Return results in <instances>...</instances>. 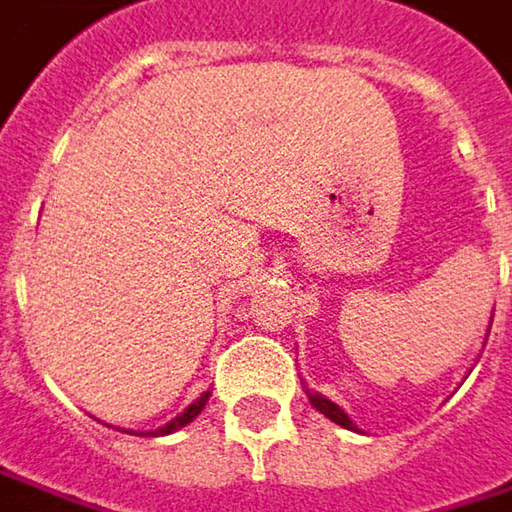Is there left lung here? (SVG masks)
Segmentation results:
<instances>
[{"label": "left lung", "mask_w": 512, "mask_h": 512, "mask_svg": "<svg viewBox=\"0 0 512 512\" xmlns=\"http://www.w3.org/2000/svg\"><path fill=\"white\" fill-rule=\"evenodd\" d=\"M307 398H310V404L319 410V413H325L331 422H337V425H343V428H349V431H354V422H351L349 416H346V410H340L334 401H328L325 395L319 393H307Z\"/></svg>", "instance_id": "8db88e82"}]
</instances>
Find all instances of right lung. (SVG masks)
I'll return each instance as SVG.
<instances>
[{"instance_id": "obj_1", "label": "right lung", "mask_w": 512, "mask_h": 512, "mask_svg": "<svg viewBox=\"0 0 512 512\" xmlns=\"http://www.w3.org/2000/svg\"><path fill=\"white\" fill-rule=\"evenodd\" d=\"M208 398H210V390H208V393L199 395V398H196V401H193V404H190V407H187L184 413H181V416H175L172 422H166V425H163V428H158V431H149L146 437H163V434H172V431H178V428H184L187 422H193V419H196V416H199V413L205 410V404H208ZM128 434H134V431H128Z\"/></svg>"}]
</instances>
